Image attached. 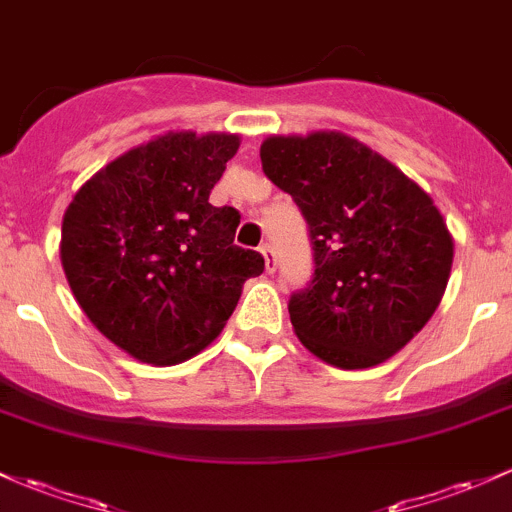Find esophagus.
I'll list each match as a JSON object with an SVG mask.
<instances>
[{"label":"esophagus","instance_id":"34e87169","mask_svg":"<svg viewBox=\"0 0 512 512\" xmlns=\"http://www.w3.org/2000/svg\"><path fill=\"white\" fill-rule=\"evenodd\" d=\"M261 254L266 258V271L273 273L278 268V258H276V251H273L271 244H261Z\"/></svg>","mask_w":512,"mask_h":512}]
</instances>
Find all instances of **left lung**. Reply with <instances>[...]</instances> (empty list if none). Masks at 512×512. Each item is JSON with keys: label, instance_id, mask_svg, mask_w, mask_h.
Segmentation results:
<instances>
[{"label": "left lung", "instance_id": "8db88e82", "mask_svg": "<svg viewBox=\"0 0 512 512\" xmlns=\"http://www.w3.org/2000/svg\"><path fill=\"white\" fill-rule=\"evenodd\" d=\"M261 163L312 241L315 273L288 302L298 339L337 368L386 361L434 315L452 271L454 241L432 197L339 131L271 136Z\"/></svg>", "mask_w": 512, "mask_h": 512}]
</instances>
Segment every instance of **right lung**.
I'll return each instance as SVG.
<instances>
[{
  "label": "right lung",
  "mask_w": 512,
  "mask_h": 512,
  "mask_svg": "<svg viewBox=\"0 0 512 512\" xmlns=\"http://www.w3.org/2000/svg\"><path fill=\"white\" fill-rule=\"evenodd\" d=\"M236 134H166L82 185L60 261L87 320L146 364H178L222 332L263 256L234 244L241 214L210 205Z\"/></svg>",
  "instance_id": "1"
}]
</instances>
